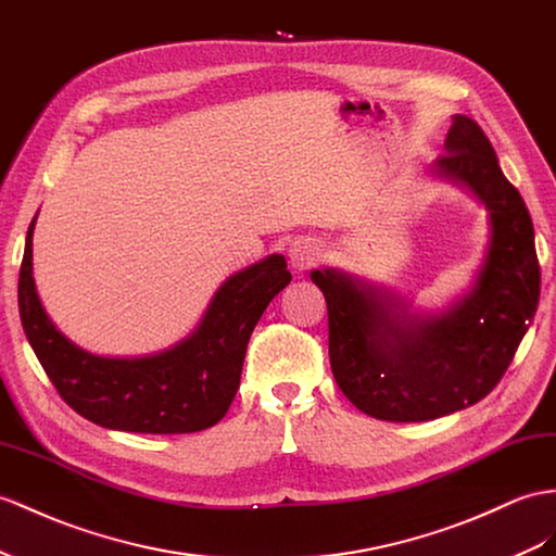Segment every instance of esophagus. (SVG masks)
Instances as JSON below:
<instances>
[{"mask_svg":"<svg viewBox=\"0 0 556 556\" xmlns=\"http://www.w3.org/2000/svg\"><path fill=\"white\" fill-rule=\"evenodd\" d=\"M319 258V247L312 239H298L289 249V261L298 273H305Z\"/></svg>","mask_w":556,"mask_h":556,"instance_id":"34e87169","label":"esophagus"}]
</instances>
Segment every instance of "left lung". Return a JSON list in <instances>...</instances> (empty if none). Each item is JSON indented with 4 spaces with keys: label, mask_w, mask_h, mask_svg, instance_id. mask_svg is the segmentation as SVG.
<instances>
[{
    "label": "left lung",
    "mask_w": 556,
    "mask_h": 556,
    "mask_svg": "<svg viewBox=\"0 0 556 556\" xmlns=\"http://www.w3.org/2000/svg\"><path fill=\"white\" fill-rule=\"evenodd\" d=\"M437 176L460 182L489 211L491 241L475 287L441 315L338 269H312L329 307L333 378L366 416L422 422L481 402L515 357L540 298L533 223L486 134L455 115Z\"/></svg>",
    "instance_id": "1"
}]
</instances>
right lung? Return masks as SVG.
Listing matches in <instances>:
<instances>
[{"instance_id": "1", "label": "right lung", "mask_w": 556, "mask_h": 556, "mask_svg": "<svg viewBox=\"0 0 556 556\" xmlns=\"http://www.w3.org/2000/svg\"><path fill=\"white\" fill-rule=\"evenodd\" d=\"M35 220L27 227L18 309L23 331L65 404L108 430L188 434L216 425L239 390L255 324L291 281L283 255H267L227 279L178 345L150 357L110 359L77 348L41 307L33 277Z\"/></svg>"}]
</instances>
